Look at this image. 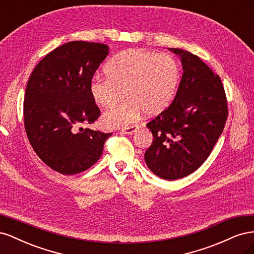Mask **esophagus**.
Returning <instances> with one entry per match:
<instances>
[{"mask_svg":"<svg viewBox=\"0 0 254 254\" xmlns=\"http://www.w3.org/2000/svg\"><path fill=\"white\" fill-rule=\"evenodd\" d=\"M136 130H137V126H135V125L129 126V127H126V128H123L122 129V133L131 135V134H133L136 131Z\"/></svg>","mask_w":254,"mask_h":254,"instance_id":"obj_1","label":"esophagus"}]
</instances>
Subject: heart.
I'll return each instance as SVG.
<instances>
[{
	"label": "heart",
	"instance_id": "obj_1",
	"mask_svg": "<svg viewBox=\"0 0 254 254\" xmlns=\"http://www.w3.org/2000/svg\"><path fill=\"white\" fill-rule=\"evenodd\" d=\"M106 77L97 76L90 83L95 103L111 108L121 99H128L103 115L107 128L129 127L145 114L163 111L171 104L180 79V68L168 54L146 50L120 53L105 65Z\"/></svg>",
	"mask_w": 254,
	"mask_h": 254
}]
</instances>
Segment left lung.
<instances>
[{
	"instance_id": "1",
	"label": "left lung",
	"mask_w": 254,
	"mask_h": 254,
	"mask_svg": "<svg viewBox=\"0 0 254 254\" xmlns=\"http://www.w3.org/2000/svg\"><path fill=\"white\" fill-rule=\"evenodd\" d=\"M168 50L180 57L183 74L173 103L146 125L153 141L144 159L153 174L172 181L203 164L225 128L228 108L219 76L191 53Z\"/></svg>"
}]
</instances>
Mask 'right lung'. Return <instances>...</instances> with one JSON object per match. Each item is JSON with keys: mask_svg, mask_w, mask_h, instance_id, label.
Listing matches in <instances>:
<instances>
[{"mask_svg": "<svg viewBox=\"0 0 254 254\" xmlns=\"http://www.w3.org/2000/svg\"><path fill=\"white\" fill-rule=\"evenodd\" d=\"M108 54L106 44L67 42L48 54L28 79L24 98L27 137L38 157L63 175L94 165L112 134L80 127L99 117L90 83Z\"/></svg>", "mask_w": 254, "mask_h": 254, "instance_id": "1", "label": "right lung"}]
</instances>
